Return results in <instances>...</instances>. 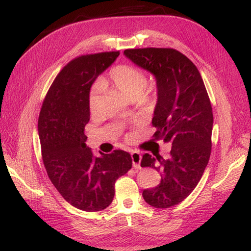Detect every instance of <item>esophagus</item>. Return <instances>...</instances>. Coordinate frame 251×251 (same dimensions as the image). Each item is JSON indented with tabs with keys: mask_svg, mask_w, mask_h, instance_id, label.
<instances>
[{
	"mask_svg": "<svg viewBox=\"0 0 251 251\" xmlns=\"http://www.w3.org/2000/svg\"><path fill=\"white\" fill-rule=\"evenodd\" d=\"M131 155V161H132V166H134L135 169H140V162H141V155L140 153H138L136 151H131L130 153Z\"/></svg>",
	"mask_w": 251,
	"mask_h": 251,
	"instance_id": "obj_1",
	"label": "esophagus"
}]
</instances>
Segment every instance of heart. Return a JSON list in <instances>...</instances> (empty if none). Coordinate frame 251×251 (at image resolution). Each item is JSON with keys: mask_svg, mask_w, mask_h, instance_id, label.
<instances>
[{"mask_svg": "<svg viewBox=\"0 0 251 251\" xmlns=\"http://www.w3.org/2000/svg\"><path fill=\"white\" fill-rule=\"evenodd\" d=\"M104 84H110L117 90L128 98L129 100L138 99L149 93V89H146L147 77L146 74L140 68H137L129 65H120L114 67L109 73L108 79H104ZM102 93V86L100 84L95 85L90 89L88 97L89 110L92 112L97 111L100 95Z\"/></svg>", "mask_w": 251, "mask_h": 251, "instance_id": "obj_1", "label": "heart"}]
</instances>
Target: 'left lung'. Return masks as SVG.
I'll return each instance as SVG.
<instances>
[{"label": "left lung", "instance_id": "8db88e82", "mask_svg": "<svg viewBox=\"0 0 251 251\" xmlns=\"http://www.w3.org/2000/svg\"><path fill=\"white\" fill-rule=\"evenodd\" d=\"M129 60L156 79L154 138L173 145L168 158L146 153L141 167L161 174V182L143 190L149 205L169 208L188 197L200 182L211 153L214 115L201 73L188 57L173 49L126 50Z\"/></svg>", "mask_w": 251, "mask_h": 251}]
</instances>
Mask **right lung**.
I'll return each mask as SVG.
<instances>
[{
	"mask_svg": "<svg viewBox=\"0 0 251 251\" xmlns=\"http://www.w3.org/2000/svg\"><path fill=\"white\" fill-rule=\"evenodd\" d=\"M120 51L84 55L56 76L39 116L42 158L47 175L69 204L84 211H100L114 197L117 178L132 166L129 153L114 150L95 156L86 147L90 87Z\"/></svg>",
	"mask_w": 251,
	"mask_h": 251,
	"instance_id": "right-lung-1",
	"label": "right lung"
}]
</instances>
